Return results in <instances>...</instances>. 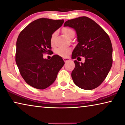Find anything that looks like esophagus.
<instances>
[{"label": "esophagus", "mask_w": 125, "mask_h": 125, "mask_svg": "<svg viewBox=\"0 0 125 125\" xmlns=\"http://www.w3.org/2000/svg\"><path fill=\"white\" fill-rule=\"evenodd\" d=\"M63 60H64V61H65V62H67V61H69V59L68 58H63Z\"/></svg>", "instance_id": "34e87169"}]
</instances>
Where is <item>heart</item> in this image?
<instances>
[{
  "mask_svg": "<svg viewBox=\"0 0 125 125\" xmlns=\"http://www.w3.org/2000/svg\"><path fill=\"white\" fill-rule=\"evenodd\" d=\"M62 31L65 35L69 39H71L74 36V31L73 29L69 28H64L62 29ZM57 35V31L53 32L51 36L50 43L51 45H53L54 41ZM55 53L61 57H65L71 52V50L68 48H59L55 50Z\"/></svg>",
  "mask_w": 125,
  "mask_h": 125,
  "instance_id": "obj_1",
  "label": "heart"
}]
</instances>
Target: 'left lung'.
Listing matches in <instances>:
<instances>
[{"label": "left lung", "mask_w": 125, "mask_h": 125, "mask_svg": "<svg viewBox=\"0 0 125 125\" xmlns=\"http://www.w3.org/2000/svg\"><path fill=\"white\" fill-rule=\"evenodd\" d=\"M64 26L73 28L77 32L78 43L72 52V58L85 57L84 63L74 61L75 68L72 72L74 83L84 90L97 87L105 79L113 62L109 36L96 22L86 16L69 20Z\"/></svg>", "instance_id": "obj_1"}]
</instances>
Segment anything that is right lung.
Listing matches in <instances>:
<instances>
[{"instance_id": "1", "label": "right lung", "mask_w": 125, "mask_h": 125, "mask_svg": "<svg viewBox=\"0 0 125 125\" xmlns=\"http://www.w3.org/2000/svg\"><path fill=\"white\" fill-rule=\"evenodd\" d=\"M64 20L41 18L29 23L18 37L16 62L25 82L37 89L47 88L55 82L65 62L57 55L50 60L44 53L52 51L51 36L62 26Z\"/></svg>"}]
</instances>
